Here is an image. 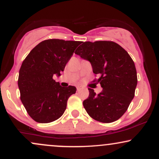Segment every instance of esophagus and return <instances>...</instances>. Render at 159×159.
I'll return each mask as SVG.
<instances>
[{
	"mask_svg": "<svg viewBox=\"0 0 159 159\" xmlns=\"http://www.w3.org/2000/svg\"><path fill=\"white\" fill-rule=\"evenodd\" d=\"M76 89H77L78 92H79V91H81L82 90V87L81 86H77V87H76Z\"/></svg>",
	"mask_w": 159,
	"mask_h": 159,
	"instance_id": "esophagus-1",
	"label": "esophagus"
}]
</instances>
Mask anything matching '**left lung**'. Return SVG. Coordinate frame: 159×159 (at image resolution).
<instances>
[{"mask_svg": "<svg viewBox=\"0 0 159 159\" xmlns=\"http://www.w3.org/2000/svg\"><path fill=\"white\" fill-rule=\"evenodd\" d=\"M75 54L90 62L97 81L102 87L98 95L89 88L83 102L93 119L105 123L120 119L134 96L138 77L134 63L123 48L112 41L82 42Z\"/></svg>", "mask_w": 159, "mask_h": 159, "instance_id": "8db88e82", "label": "left lung"}]
</instances>
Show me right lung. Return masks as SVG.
<instances>
[{"label": "right lung", "instance_id": "1", "mask_svg": "<svg viewBox=\"0 0 159 159\" xmlns=\"http://www.w3.org/2000/svg\"><path fill=\"white\" fill-rule=\"evenodd\" d=\"M79 41L46 39L30 51L19 70L20 98L27 114L36 122L48 123L59 119L66 108L73 86L63 87L53 77L61 75Z\"/></svg>", "mask_w": 159, "mask_h": 159}]
</instances>
